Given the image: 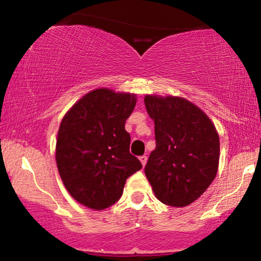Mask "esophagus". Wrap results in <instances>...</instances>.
<instances>
[{
    "mask_svg": "<svg viewBox=\"0 0 261 261\" xmlns=\"http://www.w3.org/2000/svg\"><path fill=\"white\" fill-rule=\"evenodd\" d=\"M139 160H140V162H141L142 166H145V165H146V163H147V156H146V155H141V156H139Z\"/></svg>",
    "mask_w": 261,
    "mask_h": 261,
    "instance_id": "1",
    "label": "esophagus"
}]
</instances>
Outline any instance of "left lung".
<instances>
[{
  "label": "left lung",
  "mask_w": 261,
  "mask_h": 261,
  "mask_svg": "<svg viewBox=\"0 0 261 261\" xmlns=\"http://www.w3.org/2000/svg\"><path fill=\"white\" fill-rule=\"evenodd\" d=\"M145 106L154 121L155 149L145 174L164 204L187 206L215 179L220 139L215 126L198 107L181 97L147 95Z\"/></svg>",
  "instance_id": "8db88e82"
}]
</instances>
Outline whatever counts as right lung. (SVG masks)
I'll return each mask as SVG.
<instances>
[{
    "instance_id": "1",
    "label": "right lung",
    "mask_w": 261,
    "mask_h": 261,
    "mask_svg": "<svg viewBox=\"0 0 261 261\" xmlns=\"http://www.w3.org/2000/svg\"><path fill=\"white\" fill-rule=\"evenodd\" d=\"M135 95L96 89L63 117L56 146L57 166L70 195L88 208L103 210L119 201L127 178L142 167L129 152L126 120Z\"/></svg>"
}]
</instances>
